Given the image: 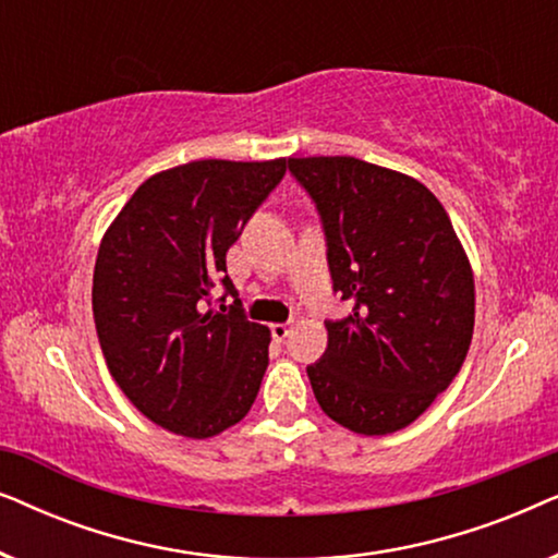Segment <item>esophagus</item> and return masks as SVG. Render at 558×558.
Wrapping results in <instances>:
<instances>
[{"label":"esophagus","mask_w":558,"mask_h":558,"mask_svg":"<svg viewBox=\"0 0 558 558\" xmlns=\"http://www.w3.org/2000/svg\"><path fill=\"white\" fill-rule=\"evenodd\" d=\"M292 332V323H277V325H271V338L274 340H287V335Z\"/></svg>","instance_id":"34e87169"}]
</instances>
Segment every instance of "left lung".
<instances>
[{
  "instance_id": "obj_1",
  "label": "left lung",
  "mask_w": 558,
  "mask_h": 558,
  "mask_svg": "<svg viewBox=\"0 0 558 558\" xmlns=\"http://www.w3.org/2000/svg\"><path fill=\"white\" fill-rule=\"evenodd\" d=\"M325 231L332 292L353 304L325 319L307 365L315 399L357 434L422 416L452 384L475 327V281L441 203L422 182L355 157L289 159Z\"/></svg>"
}]
</instances>
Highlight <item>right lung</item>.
I'll return each mask as SVG.
<instances>
[{
	"label": "right lung",
	"mask_w": 558,
	"mask_h": 558,
	"mask_svg": "<svg viewBox=\"0 0 558 558\" xmlns=\"http://www.w3.org/2000/svg\"><path fill=\"white\" fill-rule=\"evenodd\" d=\"M287 172V159H201L136 187L106 231L94 269V319L126 399L167 432L216 437L241 422L269 365V327L235 294L228 248Z\"/></svg>",
	"instance_id": "add662e5"
}]
</instances>
